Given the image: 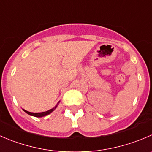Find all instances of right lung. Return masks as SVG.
Wrapping results in <instances>:
<instances>
[{"label":"right lung","instance_id":"add662e5","mask_svg":"<svg viewBox=\"0 0 152 152\" xmlns=\"http://www.w3.org/2000/svg\"><path fill=\"white\" fill-rule=\"evenodd\" d=\"M57 105H58V104H57ZM57 105L55 106L53 108L50 109V110H47V111H45V112H41V113H32V112H29V111H27V110H23V111L26 112V113H28L29 115L33 116V117H45V116L48 115V114H50L51 112L53 111V110H55L56 108Z\"/></svg>","mask_w":152,"mask_h":152}]
</instances>
